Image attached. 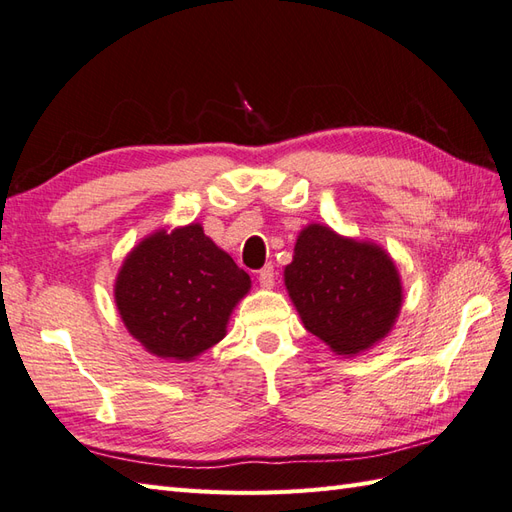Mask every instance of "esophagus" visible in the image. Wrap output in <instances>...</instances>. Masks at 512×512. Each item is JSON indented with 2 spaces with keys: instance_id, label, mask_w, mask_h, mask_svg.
<instances>
[{
  "instance_id": "obj_1",
  "label": "esophagus",
  "mask_w": 512,
  "mask_h": 512,
  "mask_svg": "<svg viewBox=\"0 0 512 512\" xmlns=\"http://www.w3.org/2000/svg\"><path fill=\"white\" fill-rule=\"evenodd\" d=\"M257 281H259L261 287H266V290H270V287L274 285V268L272 266L261 268L259 274H257Z\"/></svg>"
}]
</instances>
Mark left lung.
<instances>
[{"label": "left lung", "instance_id": "left-lung-1", "mask_svg": "<svg viewBox=\"0 0 512 512\" xmlns=\"http://www.w3.org/2000/svg\"><path fill=\"white\" fill-rule=\"evenodd\" d=\"M283 279L305 329L339 357L383 342L402 309V279L385 248L320 222L298 233Z\"/></svg>", "mask_w": 512, "mask_h": 512}]
</instances>
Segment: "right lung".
Wrapping results in <instances>:
<instances>
[{
    "mask_svg": "<svg viewBox=\"0 0 512 512\" xmlns=\"http://www.w3.org/2000/svg\"><path fill=\"white\" fill-rule=\"evenodd\" d=\"M251 277L203 233L199 222L142 238L114 281L129 335L153 357L194 361L227 335Z\"/></svg>",
    "mask_w": 512,
    "mask_h": 512,
    "instance_id": "right-lung-1",
    "label": "right lung"
}]
</instances>
